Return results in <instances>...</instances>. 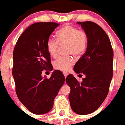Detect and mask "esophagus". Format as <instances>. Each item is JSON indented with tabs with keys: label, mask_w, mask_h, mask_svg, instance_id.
<instances>
[{
	"label": "esophagus",
	"mask_w": 125,
	"mask_h": 125,
	"mask_svg": "<svg viewBox=\"0 0 125 125\" xmlns=\"http://www.w3.org/2000/svg\"><path fill=\"white\" fill-rule=\"evenodd\" d=\"M63 74H64V76H65V78H66L67 76V75H68V73H66V72H64V73H63Z\"/></svg>",
	"instance_id": "esophagus-1"
}]
</instances>
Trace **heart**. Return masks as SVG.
I'll return each instance as SVG.
<instances>
[{
	"mask_svg": "<svg viewBox=\"0 0 125 125\" xmlns=\"http://www.w3.org/2000/svg\"><path fill=\"white\" fill-rule=\"evenodd\" d=\"M57 39L50 38L47 42V49L51 56L56 58L60 46H66L68 55L78 57L86 51L88 43V36L86 31L79 30L71 25H66L57 32ZM74 64L72 56L60 57L54 61L53 67L56 70L67 72Z\"/></svg>",
	"mask_w": 125,
	"mask_h": 125,
	"instance_id": "1",
	"label": "heart"
}]
</instances>
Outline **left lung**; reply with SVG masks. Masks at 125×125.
Segmentation results:
<instances>
[{
  "label": "left lung",
  "mask_w": 125,
  "mask_h": 125,
  "mask_svg": "<svg viewBox=\"0 0 125 125\" xmlns=\"http://www.w3.org/2000/svg\"><path fill=\"white\" fill-rule=\"evenodd\" d=\"M88 36L86 52L74 66L77 73L86 75L79 82L72 74L66 78L73 111L80 115L92 113L107 97L113 75L114 52L108 36L103 28L91 21L78 22Z\"/></svg>",
  "instance_id": "obj_1"
}]
</instances>
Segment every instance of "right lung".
<instances>
[{"mask_svg": "<svg viewBox=\"0 0 125 125\" xmlns=\"http://www.w3.org/2000/svg\"><path fill=\"white\" fill-rule=\"evenodd\" d=\"M59 25L52 22L31 24L19 37L13 51L12 73L17 96L34 114H44L52 109L65 81L60 70H54L50 78L41 75L44 70H52L47 42Z\"/></svg>", "mask_w": 125, "mask_h": 125, "instance_id": "1", "label": "right lung"}]
</instances>
